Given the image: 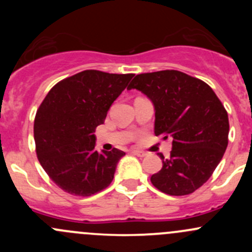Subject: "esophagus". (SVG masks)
<instances>
[{
  "label": "esophagus",
  "instance_id": "obj_1",
  "mask_svg": "<svg viewBox=\"0 0 252 252\" xmlns=\"http://www.w3.org/2000/svg\"><path fill=\"white\" fill-rule=\"evenodd\" d=\"M131 152H133L134 155H136V156H139V157H145L147 155L146 152L141 151V150H133V151H131Z\"/></svg>",
  "mask_w": 252,
  "mask_h": 252
}]
</instances>
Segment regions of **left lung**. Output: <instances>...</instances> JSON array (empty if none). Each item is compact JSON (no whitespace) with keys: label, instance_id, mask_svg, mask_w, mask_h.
Wrapping results in <instances>:
<instances>
[{"label":"left lung","instance_id":"left-lung-1","mask_svg":"<svg viewBox=\"0 0 252 252\" xmlns=\"http://www.w3.org/2000/svg\"><path fill=\"white\" fill-rule=\"evenodd\" d=\"M128 89H136L155 106V135L173 138L169 158L152 174L155 188L172 196L189 195L215 172L228 146L229 119L224 106L200 79L179 70L138 74Z\"/></svg>","mask_w":252,"mask_h":252}]
</instances>
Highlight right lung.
Segmentation results:
<instances>
[{"label": "right lung", "instance_id": "obj_1", "mask_svg": "<svg viewBox=\"0 0 252 252\" xmlns=\"http://www.w3.org/2000/svg\"><path fill=\"white\" fill-rule=\"evenodd\" d=\"M134 74L83 70L58 81L37 108L34 139L37 159L50 179L68 194L91 196L113 180L126 152L95 151V129Z\"/></svg>", "mask_w": 252, "mask_h": 252}]
</instances>
